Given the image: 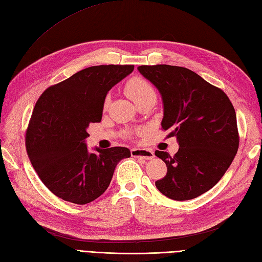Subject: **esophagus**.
Segmentation results:
<instances>
[{
    "label": "esophagus",
    "instance_id": "obj_1",
    "mask_svg": "<svg viewBox=\"0 0 262 262\" xmlns=\"http://www.w3.org/2000/svg\"><path fill=\"white\" fill-rule=\"evenodd\" d=\"M132 152V156L133 157H137V158H143L146 160H149L152 159L155 157L154 155V151L150 149H144V148H133L130 150Z\"/></svg>",
    "mask_w": 262,
    "mask_h": 262
}]
</instances>
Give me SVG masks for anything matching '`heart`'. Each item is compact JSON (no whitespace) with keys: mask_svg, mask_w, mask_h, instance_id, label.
Wrapping results in <instances>:
<instances>
[{"mask_svg":"<svg viewBox=\"0 0 262 262\" xmlns=\"http://www.w3.org/2000/svg\"><path fill=\"white\" fill-rule=\"evenodd\" d=\"M125 92L135 103L138 102L139 99L145 98L149 95H156L155 90H154V87L148 80L139 76H134L127 80L125 84ZM106 106L107 99L104 103V107Z\"/></svg>","mask_w":262,"mask_h":262,"instance_id":"1","label":"heart"}]
</instances>
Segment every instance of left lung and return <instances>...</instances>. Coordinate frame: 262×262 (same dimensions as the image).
I'll return each mask as SVG.
<instances>
[{"mask_svg":"<svg viewBox=\"0 0 262 262\" xmlns=\"http://www.w3.org/2000/svg\"><path fill=\"white\" fill-rule=\"evenodd\" d=\"M142 75L162 94V129L177 137L173 156L156 150L167 173L155 183L173 200H188L211 189L225 175L239 147L237 117L229 97L219 87L186 67L142 65Z\"/></svg>","mask_w":262,"mask_h":262,"instance_id":"8db88e82","label":"left lung"}]
</instances>
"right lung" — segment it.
<instances>
[{"label": "right lung", "mask_w": 262, "mask_h": 262, "mask_svg": "<svg viewBox=\"0 0 262 262\" xmlns=\"http://www.w3.org/2000/svg\"><path fill=\"white\" fill-rule=\"evenodd\" d=\"M134 65H98L46 89L32 112L25 146L42 183L65 201L85 205L110 186L125 147L87 151V127L102 120L106 94L130 74Z\"/></svg>", "instance_id": "obj_1"}]
</instances>
